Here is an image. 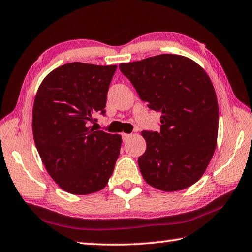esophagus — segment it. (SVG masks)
Here are the masks:
<instances>
[{
  "instance_id": "esophagus-1",
  "label": "esophagus",
  "mask_w": 252,
  "mask_h": 252,
  "mask_svg": "<svg viewBox=\"0 0 252 252\" xmlns=\"http://www.w3.org/2000/svg\"><path fill=\"white\" fill-rule=\"evenodd\" d=\"M131 136H132V135L129 134V133H123V134H122V138H123V140H125V141H126L127 139H130Z\"/></svg>"
}]
</instances>
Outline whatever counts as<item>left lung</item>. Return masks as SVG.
Instances as JSON below:
<instances>
[{
  "instance_id": "1",
  "label": "left lung",
  "mask_w": 252,
  "mask_h": 252,
  "mask_svg": "<svg viewBox=\"0 0 252 252\" xmlns=\"http://www.w3.org/2000/svg\"><path fill=\"white\" fill-rule=\"evenodd\" d=\"M119 69L140 99L162 113L160 132H141L147 142L138 159L143 179L167 192L194 185L206 171L218 138L219 106L209 75L198 63L177 54L121 63Z\"/></svg>"
}]
</instances>
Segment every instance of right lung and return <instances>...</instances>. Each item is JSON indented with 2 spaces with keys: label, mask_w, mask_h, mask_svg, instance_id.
I'll return each instance as SVG.
<instances>
[{
  "label": "right lung",
  "mask_w": 252,
  "mask_h": 252,
  "mask_svg": "<svg viewBox=\"0 0 252 252\" xmlns=\"http://www.w3.org/2000/svg\"><path fill=\"white\" fill-rule=\"evenodd\" d=\"M117 65L66 63L51 71L37 89L32 112L34 142L46 171L72 194L97 192L108 185L122 138L94 131L105 113Z\"/></svg>",
  "instance_id": "add662e5"
}]
</instances>
